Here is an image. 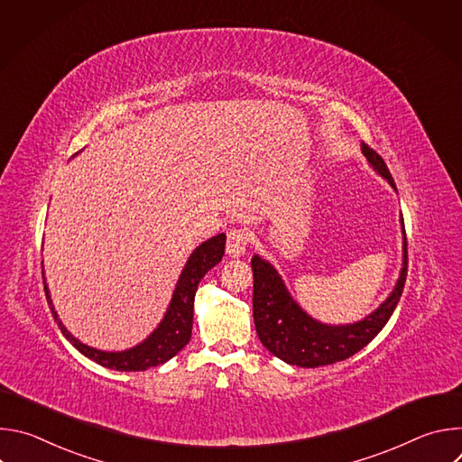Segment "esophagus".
Returning a JSON list of instances; mask_svg holds the SVG:
<instances>
[{
    "mask_svg": "<svg viewBox=\"0 0 462 462\" xmlns=\"http://www.w3.org/2000/svg\"><path fill=\"white\" fill-rule=\"evenodd\" d=\"M250 243V232L246 228H232L226 237V252L234 257L245 254Z\"/></svg>",
    "mask_w": 462,
    "mask_h": 462,
    "instance_id": "obj_1",
    "label": "esophagus"
}]
</instances>
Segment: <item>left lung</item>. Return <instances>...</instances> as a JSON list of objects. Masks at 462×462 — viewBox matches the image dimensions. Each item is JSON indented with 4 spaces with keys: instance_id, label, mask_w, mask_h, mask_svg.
<instances>
[{
    "instance_id": "left-lung-1",
    "label": "left lung",
    "mask_w": 462,
    "mask_h": 462,
    "mask_svg": "<svg viewBox=\"0 0 462 462\" xmlns=\"http://www.w3.org/2000/svg\"><path fill=\"white\" fill-rule=\"evenodd\" d=\"M362 152L369 164L397 189L383 159L365 143H362ZM402 232L406 237V230ZM250 265L254 273V323L261 344L291 365L319 367L353 356L382 331L404 291L408 276V243L404 241L402 271L393 292L374 312L349 325L316 321L292 300L283 280L269 261L254 255Z\"/></svg>"
}]
</instances>
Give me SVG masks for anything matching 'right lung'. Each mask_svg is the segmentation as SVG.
<instances>
[{
    "mask_svg": "<svg viewBox=\"0 0 462 462\" xmlns=\"http://www.w3.org/2000/svg\"><path fill=\"white\" fill-rule=\"evenodd\" d=\"M225 241H226V236L219 234V236H214L212 239L205 241L203 245H199L191 252L189 259L186 261V265L182 269V274L177 282L171 303H170L162 321L143 344L135 346L134 349L118 351V353H106V351H98V349L89 347V346L82 344L80 340H77L58 319V314H56L51 296H49V289L45 285V276L42 273L43 291H45L51 312L54 316V321H58L61 335L68 338L84 356L91 358L93 362H97L104 367L116 369V371H144L148 367L164 364L170 358H173L189 342L191 325H193L195 291H197V287H199V282L203 280V276L223 259Z\"/></svg>",
    "mask_w": 462,
    "mask_h": 462,
    "instance_id": "obj_1",
    "label": "right lung"
}]
</instances>
